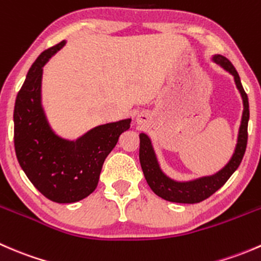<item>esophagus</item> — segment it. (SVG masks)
Returning <instances> with one entry per match:
<instances>
[{
    "mask_svg": "<svg viewBox=\"0 0 261 261\" xmlns=\"http://www.w3.org/2000/svg\"><path fill=\"white\" fill-rule=\"evenodd\" d=\"M147 120H149V116L146 114H140L138 115V117H136V121H138L139 125H144V123H146Z\"/></svg>",
    "mask_w": 261,
    "mask_h": 261,
    "instance_id": "obj_1",
    "label": "esophagus"
}]
</instances>
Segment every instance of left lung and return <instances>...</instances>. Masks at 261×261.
Returning <instances> with one entry per match:
<instances>
[{
  "label": "left lung",
  "mask_w": 261,
  "mask_h": 261,
  "mask_svg": "<svg viewBox=\"0 0 261 261\" xmlns=\"http://www.w3.org/2000/svg\"><path fill=\"white\" fill-rule=\"evenodd\" d=\"M212 60L217 63L218 65H221L226 72L233 75L235 84L240 92L241 98H243L244 111L240 128H239L238 144H236L235 151H233L230 162L222 169L218 170L216 174L208 175V177H201L198 179L189 181H177L168 177L163 172L159 162H158L156 155H155L151 140L146 134H140L139 158H140L141 169H143L145 179L151 191L165 201L175 202V203H198V202L204 201L228 180V178L238 169L244 158L247 145V122H249L250 117L247 94L245 93L238 70L235 69V67L231 64L227 58L217 54L213 55Z\"/></svg>",
  "instance_id": "left-lung-1"
}]
</instances>
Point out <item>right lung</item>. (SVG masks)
Instances as JSON below:
<instances>
[{
	"label": "right lung",
	"instance_id": "add662e5",
	"mask_svg": "<svg viewBox=\"0 0 261 261\" xmlns=\"http://www.w3.org/2000/svg\"><path fill=\"white\" fill-rule=\"evenodd\" d=\"M65 41L41 53L29 69L14 110V141L18 164L36 189L57 203H74L98 184L102 165L130 128L131 118L93 127L67 140L50 127L41 105L43 67Z\"/></svg>",
	"mask_w": 261,
	"mask_h": 261
}]
</instances>
